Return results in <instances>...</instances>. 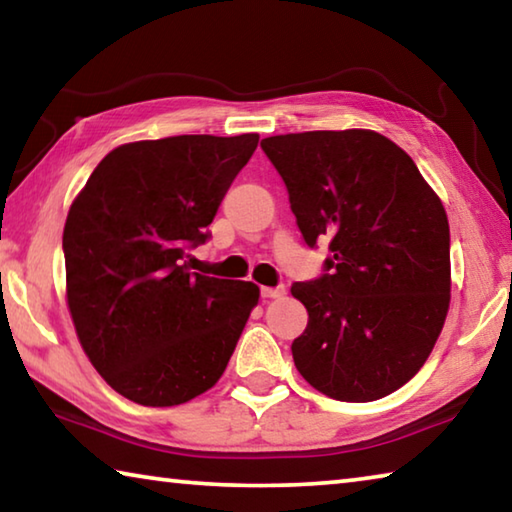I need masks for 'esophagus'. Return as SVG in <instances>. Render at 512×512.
<instances>
[{
    "label": "esophagus",
    "instance_id": "1",
    "mask_svg": "<svg viewBox=\"0 0 512 512\" xmlns=\"http://www.w3.org/2000/svg\"><path fill=\"white\" fill-rule=\"evenodd\" d=\"M262 298H280L284 296V287L280 284V287H262Z\"/></svg>",
    "mask_w": 512,
    "mask_h": 512
}]
</instances>
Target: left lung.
I'll return each mask as SVG.
<instances>
[{
  "instance_id": "obj_1",
  "label": "left lung",
  "mask_w": 512,
  "mask_h": 512,
  "mask_svg": "<svg viewBox=\"0 0 512 512\" xmlns=\"http://www.w3.org/2000/svg\"><path fill=\"white\" fill-rule=\"evenodd\" d=\"M309 248L329 241L323 273L291 287L309 323L293 363L316 391L372 402L427 361L449 309V223L415 162L372 131L262 140Z\"/></svg>"
}]
</instances>
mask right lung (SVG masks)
Returning a JSON list of instances; mask_svg holds the SVG:
<instances>
[{
    "instance_id": "obj_1",
    "label": "right lung",
    "mask_w": 512,
    "mask_h": 512,
    "mask_svg": "<svg viewBox=\"0 0 512 512\" xmlns=\"http://www.w3.org/2000/svg\"><path fill=\"white\" fill-rule=\"evenodd\" d=\"M257 133L124 144L69 207L67 305L92 366L126 400L176 406L205 393L235 352L259 287L192 273L187 250L246 167Z\"/></svg>"
}]
</instances>
